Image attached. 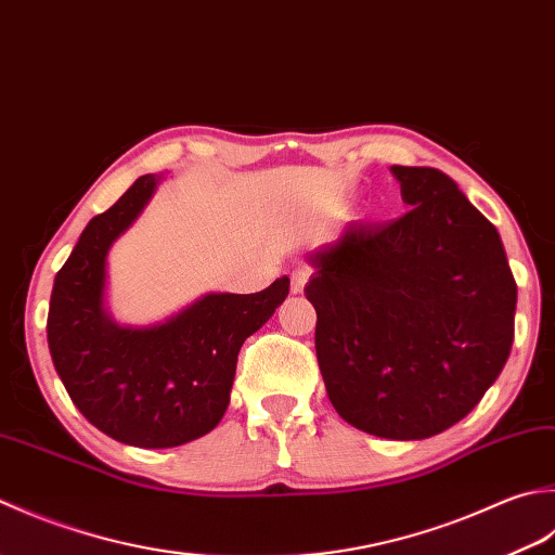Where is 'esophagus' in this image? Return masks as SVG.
<instances>
[{"instance_id":"esophagus-1","label":"esophagus","mask_w":555,"mask_h":555,"mask_svg":"<svg viewBox=\"0 0 555 555\" xmlns=\"http://www.w3.org/2000/svg\"><path fill=\"white\" fill-rule=\"evenodd\" d=\"M309 278H311V270L309 268H294L292 275H289L292 292L299 294L304 289V285H307V282H309Z\"/></svg>"}]
</instances>
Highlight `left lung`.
Returning a JSON list of instances; mask_svg holds the SVG:
<instances>
[{
    "label": "left lung",
    "mask_w": 555,
    "mask_h": 555,
    "mask_svg": "<svg viewBox=\"0 0 555 555\" xmlns=\"http://www.w3.org/2000/svg\"><path fill=\"white\" fill-rule=\"evenodd\" d=\"M404 215L349 224L315 251L307 299L327 398L371 436L422 440L474 410L515 337L501 236L434 167H402Z\"/></svg>",
    "instance_id": "8db88e82"
}]
</instances>
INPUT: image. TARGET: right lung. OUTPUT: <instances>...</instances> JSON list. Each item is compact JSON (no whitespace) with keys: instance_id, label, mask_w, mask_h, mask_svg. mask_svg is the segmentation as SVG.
<instances>
[{"instance_id":"add662e5","label":"right lung","mask_w":555,"mask_h":555,"mask_svg":"<svg viewBox=\"0 0 555 555\" xmlns=\"http://www.w3.org/2000/svg\"><path fill=\"white\" fill-rule=\"evenodd\" d=\"M155 186V175L139 177L86 224L54 278L48 313L50 354L72 402L100 431L135 448L184 446L220 424L236 354L289 292V278H280L256 294H208L145 331L112 323L105 258Z\"/></svg>"}]
</instances>
